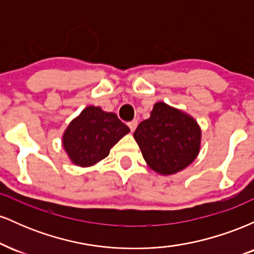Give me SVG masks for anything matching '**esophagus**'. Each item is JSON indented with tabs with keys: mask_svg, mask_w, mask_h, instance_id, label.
I'll list each match as a JSON object with an SVG mask.
<instances>
[{
	"mask_svg": "<svg viewBox=\"0 0 254 254\" xmlns=\"http://www.w3.org/2000/svg\"><path fill=\"white\" fill-rule=\"evenodd\" d=\"M127 125H129L130 130L133 132V131H135V129H136V127H137V121H136V119H133V121L129 122V123H127Z\"/></svg>",
	"mask_w": 254,
	"mask_h": 254,
	"instance_id": "obj_1",
	"label": "esophagus"
}]
</instances>
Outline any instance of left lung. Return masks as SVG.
<instances>
[{"label":"left lung","mask_w":254,"mask_h":254,"mask_svg":"<svg viewBox=\"0 0 254 254\" xmlns=\"http://www.w3.org/2000/svg\"><path fill=\"white\" fill-rule=\"evenodd\" d=\"M199 125L191 116L168 106L154 105L150 117L133 132L148 166L160 174H174L196 159L200 148Z\"/></svg>","instance_id":"left-lung-1"}]
</instances>
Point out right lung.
Instances as JSON below:
<instances>
[{
    "label": "right lung",
    "instance_id": "right-lung-1",
    "mask_svg": "<svg viewBox=\"0 0 254 254\" xmlns=\"http://www.w3.org/2000/svg\"><path fill=\"white\" fill-rule=\"evenodd\" d=\"M129 131L117 115L88 106L66 127L63 147L72 164L88 167L109 155L111 148Z\"/></svg>",
    "mask_w": 254,
    "mask_h": 254
}]
</instances>
